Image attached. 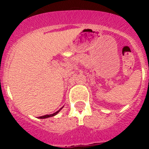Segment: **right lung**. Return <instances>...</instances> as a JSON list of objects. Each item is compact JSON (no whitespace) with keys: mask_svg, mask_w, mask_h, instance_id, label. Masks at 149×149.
<instances>
[{"mask_svg":"<svg viewBox=\"0 0 149 149\" xmlns=\"http://www.w3.org/2000/svg\"><path fill=\"white\" fill-rule=\"evenodd\" d=\"M63 107H62V108H63ZM62 108H60V109H59V110H58V111H56V112H55V113H52V114H47V115L42 116V117H39V118H41V119H43V118H50V117H53V116L56 115V114H57V113H58V112H59V111H61V110H62Z\"/></svg>","mask_w":149,"mask_h":149,"instance_id":"right-lung-1","label":"right lung"}]
</instances>
